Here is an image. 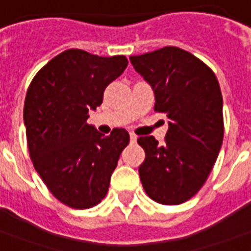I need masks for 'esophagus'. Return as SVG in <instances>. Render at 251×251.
<instances>
[{"instance_id": "obj_1", "label": "esophagus", "mask_w": 251, "mask_h": 251, "mask_svg": "<svg viewBox=\"0 0 251 251\" xmlns=\"http://www.w3.org/2000/svg\"><path fill=\"white\" fill-rule=\"evenodd\" d=\"M136 139H138V136H136L135 134H129V141H131V142L135 143Z\"/></svg>"}]
</instances>
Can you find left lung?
Returning <instances> with one entry per match:
<instances>
[{
	"label": "left lung",
	"instance_id": "1",
	"mask_svg": "<svg viewBox=\"0 0 251 251\" xmlns=\"http://www.w3.org/2000/svg\"><path fill=\"white\" fill-rule=\"evenodd\" d=\"M135 71L154 91L157 112L167 115L165 143L141 136L139 176L146 194L162 205H179L208 179L223 143V97L213 71L191 53L167 46L131 56Z\"/></svg>",
	"mask_w": 251,
	"mask_h": 251
}]
</instances>
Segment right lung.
Wrapping results in <instances>:
<instances>
[{"mask_svg": "<svg viewBox=\"0 0 251 251\" xmlns=\"http://www.w3.org/2000/svg\"><path fill=\"white\" fill-rule=\"evenodd\" d=\"M124 56L100 57L70 49L51 58L32 79L24 126L34 168L58 201L87 209L102 201L128 132L100 134L87 124L103 90L127 68Z\"/></svg>", "mask_w": 251, "mask_h": 251, "instance_id": "right-lung-1", "label": "right lung"}]
</instances>
